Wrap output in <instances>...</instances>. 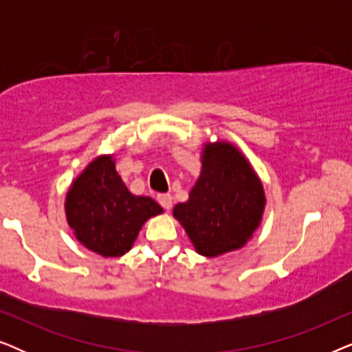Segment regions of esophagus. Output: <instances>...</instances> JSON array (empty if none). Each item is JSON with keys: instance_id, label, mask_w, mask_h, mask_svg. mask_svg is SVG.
<instances>
[{"instance_id": "obj_1", "label": "esophagus", "mask_w": 352, "mask_h": 352, "mask_svg": "<svg viewBox=\"0 0 352 352\" xmlns=\"http://www.w3.org/2000/svg\"><path fill=\"white\" fill-rule=\"evenodd\" d=\"M157 200H158V204H160L165 210H170L173 206V197L170 194H158Z\"/></svg>"}]
</instances>
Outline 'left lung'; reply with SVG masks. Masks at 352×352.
Segmentation results:
<instances>
[{"instance_id": "left-lung-1", "label": "left lung", "mask_w": 352, "mask_h": 352, "mask_svg": "<svg viewBox=\"0 0 352 352\" xmlns=\"http://www.w3.org/2000/svg\"><path fill=\"white\" fill-rule=\"evenodd\" d=\"M266 197L243 153L230 142L205 144L201 171L173 216L186 229L197 253L214 258L242 248L261 223Z\"/></svg>"}]
</instances>
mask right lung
<instances>
[{
    "instance_id": "1",
    "label": "right lung",
    "mask_w": 352,
    "mask_h": 352,
    "mask_svg": "<svg viewBox=\"0 0 352 352\" xmlns=\"http://www.w3.org/2000/svg\"><path fill=\"white\" fill-rule=\"evenodd\" d=\"M160 213L163 208L151 197L128 190L112 155L94 158L65 197L67 223L76 240L104 258L129 252L142 224Z\"/></svg>"
}]
</instances>
